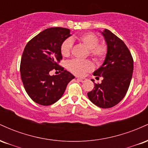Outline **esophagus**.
Wrapping results in <instances>:
<instances>
[{
  "instance_id": "obj_1",
  "label": "esophagus",
  "mask_w": 148,
  "mask_h": 148,
  "mask_svg": "<svg viewBox=\"0 0 148 148\" xmlns=\"http://www.w3.org/2000/svg\"><path fill=\"white\" fill-rule=\"evenodd\" d=\"M77 80H79V81H81V82L84 83L86 81V79H85V78H77Z\"/></svg>"
}]
</instances>
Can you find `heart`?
I'll return each instance as SVG.
<instances>
[{
  "instance_id": "b5f03b06",
  "label": "heart",
  "mask_w": 148,
  "mask_h": 148,
  "mask_svg": "<svg viewBox=\"0 0 148 148\" xmlns=\"http://www.w3.org/2000/svg\"><path fill=\"white\" fill-rule=\"evenodd\" d=\"M80 42L89 49V54L95 61H99L106 56L107 47L104 43L99 44V38L95 34L85 33L78 37ZM73 46L71 39L67 38L62 42L60 46V52L64 57L69 56ZM94 68L93 64L88 60L74 59L68 62V69L71 72L77 76H84L87 72H91Z\"/></svg>"
}]
</instances>
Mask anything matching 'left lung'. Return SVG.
I'll use <instances>...</instances> for the list:
<instances>
[{
	"label": "left lung",
	"mask_w": 148,
	"mask_h": 148,
	"mask_svg": "<svg viewBox=\"0 0 148 148\" xmlns=\"http://www.w3.org/2000/svg\"><path fill=\"white\" fill-rule=\"evenodd\" d=\"M101 33L106 42L107 53L102 65L93 75L97 79L103 77V80L101 84L95 83L94 89L88 93V97L96 106L108 108L125 97L132 78L134 60L123 40L107 29Z\"/></svg>",
	"instance_id": "1"
}]
</instances>
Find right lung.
<instances>
[{
	"mask_svg": "<svg viewBox=\"0 0 148 148\" xmlns=\"http://www.w3.org/2000/svg\"><path fill=\"white\" fill-rule=\"evenodd\" d=\"M71 36L70 30L61 27L49 28L27 43L21 56L20 72L27 94L42 106L56 103L64 94L67 84L74 79L70 72L58 64L62 60L61 44ZM53 69L60 70L51 76Z\"/></svg>",
	"mask_w": 148,
	"mask_h": 148,
	"instance_id": "add662e5",
	"label": "right lung"
}]
</instances>
